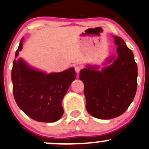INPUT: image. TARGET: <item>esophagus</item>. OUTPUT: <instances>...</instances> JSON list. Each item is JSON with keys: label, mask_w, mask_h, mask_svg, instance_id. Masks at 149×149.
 <instances>
[{"label": "esophagus", "mask_w": 149, "mask_h": 149, "mask_svg": "<svg viewBox=\"0 0 149 149\" xmlns=\"http://www.w3.org/2000/svg\"><path fill=\"white\" fill-rule=\"evenodd\" d=\"M81 70V66H79V65H76V66H75V70H76V73H79Z\"/></svg>", "instance_id": "obj_1"}]
</instances>
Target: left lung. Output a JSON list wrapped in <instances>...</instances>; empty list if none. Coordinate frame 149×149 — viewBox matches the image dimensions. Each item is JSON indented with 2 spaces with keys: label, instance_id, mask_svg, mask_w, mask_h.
<instances>
[{
  "label": "left lung",
  "instance_id": "8db88e82",
  "mask_svg": "<svg viewBox=\"0 0 149 149\" xmlns=\"http://www.w3.org/2000/svg\"><path fill=\"white\" fill-rule=\"evenodd\" d=\"M114 39L118 46V57L112 65L101 71L88 67L79 74L84 84L87 111L99 119L122 115L136 93L138 68L134 54L121 38L114 36Z\"/></svg>",
  "mask_w": 149,
  "mask_h": 149
}]
</instances>
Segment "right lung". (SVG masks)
<instances>
[{
    "instance_id": "obj_1",
    "label": "right lung",
    "mask_w": 149,
    "mask_h": 149,
    "mask_svg": "<svg viewBox=\"0 0 149 149\" xmlns=\"http://www.w3.org/2000/svg\"><path fill=\"white\" fill-rule=\"evenodd\" d=\"M20 42L15 58L22 49ZM76 79L73 68L46 74L28 66L21 59L13 63V93L18 107L39 122L57 121L63 114L61 102L70 84Z\"/></svg>"
}]
</instances>
